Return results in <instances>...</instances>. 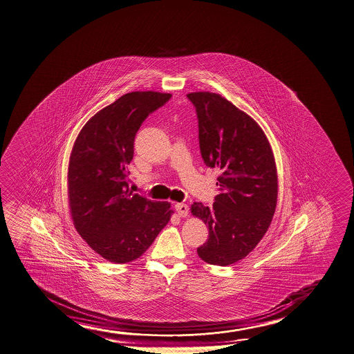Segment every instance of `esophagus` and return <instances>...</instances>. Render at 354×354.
I'll return each mask as SVG.
<instances>
[{"mask_svg": "<svg viewBox=\"0 0 354 354\" xmlns=\"http://www.w3.org/2000/svg\"><path fill=\"white\" fill-rule=\"evenodd\" d=\"M174 209H176V212L178 213L180 217H186L188 214V206L186 203H176Z\"/></svg>", "mask_w": 354, "mask_h": 354, "instance_id": "1", "label": "esophagus"}]
</instances>
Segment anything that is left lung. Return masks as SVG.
Here are the masks:
<instances>
[{
  "mask_svg": "<svg viewBox=\"0 0 354 354\" xmlns=\"http://www.w3.org/2000/svg\"><path fill=\"white\" fill-rule=\"evenodd\" d=\"M187 97L197 112L202 158L221 172L213 206L191 207L208 227L197 253L207 263L230 266L253 251L268 231L278 194L274 156L263 129L225 97L212 92Z\"/></svg>",
  "mask_w": 354,
  "mask_h": 354,
  "instance_id": "8db88e82",
  "label": "left lung"
}]
</instances>
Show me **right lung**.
I'll use <instances>...</instances> for the list:
<instances>
[{
	"mask_svg": "<svg viewBox=\"0 0 354 354\" xmlns=\"http://www.w3.org/2000/svg\"><path fill=\"white\" fill-rule=\"evenodd\" d=\"M172 95L136 91L91 117L78 133L68 163V203L76 231L113 263L141 257L174 211L129 191L127 166L137 131Z\"/></svg>",
	"mask_w": 354,
	"mask_h": 354,
	"instance_id": "1",
	"label": "right lung"
}]
</instances>
